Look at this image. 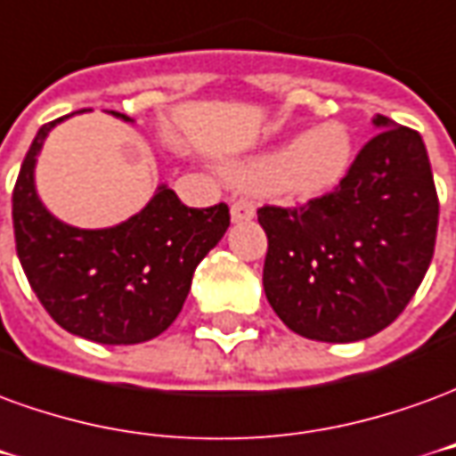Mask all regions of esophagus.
I'll return each mask as SVG.
<instances>
[{
	"label": "esophagus",
	"mask_w": 456,
	"mask_h": 456,
	"mask_svg": "<svg viewBox=\"0 0 456 456\" xmlns=\"http://www.w3.org/2000/svg\"><path fill=\"white\" fill-rule=\"evenodd\" d=\"M231 218H233V223L253 221L255 203L248 201V199H233V203H231Z\"/></svg>",
	"instance_id": "esophagus-1"
}]
</instances>
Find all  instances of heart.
<instances>
[{
    "label": "heart",
    "instance_id": "heart-1",
    "mask_svg": "<svg viewBox=\"0 0 456 456\" xmlns=\"http://www.w3.org/2000/svg\"><path fill=\"white\" fill-rule=\"evenodd\" d=\"M354 137L341 122H324L314 130L282 142L233 167V174L260 189H277L292 199H316L334 191L351 169Z\"/></svg>",
    "mask_w": 456,
    "mask_h": 456
}]
</instances>
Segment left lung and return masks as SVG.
<instances>
[{
	"label": "left lung",
	"instance_id": "left-lung-1",
	"mask_svg": "<svg viewBox=\"0 0 456 456\" xmlns=\"http://www.w3.org/2000/svg\"><path fill=\"white\" fill-rule=\"evenodd\" d=\"M331 193L263 206L267 302L295 334L361 341L408 306L435 253L440 201L418 132L386 115Z\"/></svg>",
	"mask_w": 456,
	"mask_h": 456
}]
</instances>
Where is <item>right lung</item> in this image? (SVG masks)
Instances as JSON below:
<instances>
[{"instance_id": "1", "label": "right lung", "mask_w": 456, "mask_h": 456, "mask_svg": "<svg viewBox=\"0 0 456 456\" xmlns=\"http://www.w3.org/2000/svg\"><path fill=\"white\" fill-rule=\"evenodd\" d=\"M61 119L37 132L12 193L19 263L38 302L70 334L108 346L150 341L182 312L196 265L231 225L228 206L189 208L159 186L140 213L112 228L58 221L38 199L34 169Z\"/></svg>"}]
</instances>
